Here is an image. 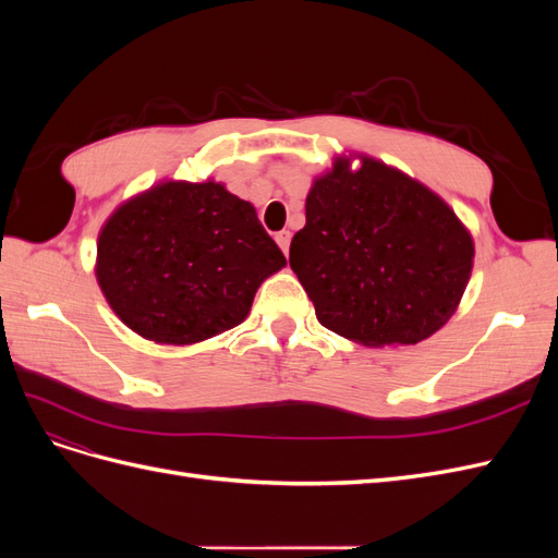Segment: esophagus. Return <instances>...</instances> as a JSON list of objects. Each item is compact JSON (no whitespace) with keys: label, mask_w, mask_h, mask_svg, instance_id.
<instances>
[{"label":"esophagus","mask_w":558,"mask_h":558,"mask_svg":"<svg viewBox=\"0 0 558 558\" xmlns=\"http://www.w3.org/2000/svg\"><path fill=\"white\" fill-rule=\"evenodd\" d=\"M277 244H279V248L283 251V253H289V246H291V232L289 230H281V232H277Z\"/></svg>","instance_id":"34e87169"}]
</instances>
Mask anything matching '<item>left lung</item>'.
Wrapping results in <instances>:
<instances>
[{
  "mask_svg": "<svg viewBox=\"0 0 558 558\" xmlns=\"http://www.w3.org/2000/svg\"><path fill=\"white\" fill-rule=\"evenodd\" d=\"M305 216L289 263L320 326L363 347L416 344L459 310L475 242L428 185L377 158L337 156Z\"/></svg>",
  "mask_w": 558,
  "mask_h": 558,
  "instance_id": "8db88e82",
  "label": "left lung"
}]
</instances>
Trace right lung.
<instances>
[{"label":"right lung","instance_id":"obj_1","mask_svg":"<svg viewBox=\"0 0 558 558\" xmlns=\"http://www.w3.org/2000/svg\"><path fill=\"white\" fill-rule=\"evenodd\" d=\"M283 265L251 202L211 179H170L107 218L95 277L130 330L185 347L240 326L260 283Z\"/></svg>","mask_w":558,"mask_h":558}]
</instances>
